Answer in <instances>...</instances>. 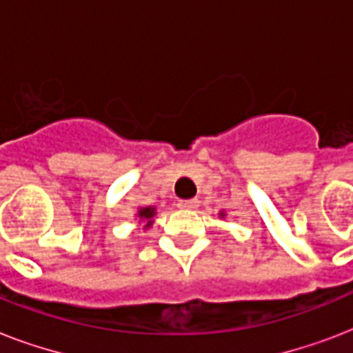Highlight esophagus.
I'll list each match as a JSON object with an SVG mask.
<instances>
[{
	"label": "esophagus",
	"instance_id": "1",
	"mask_svg": "<svg viewBox=\"0 0 353 353\" xmlns=\"http://www.w3.org/2000/svg\"><path fill=\"white\" fill-rule=\"evenodd\" d=\"M198 205H199L198 199H181V201H177V207H179V209H185V210L196 209Z\"/></svg>",
	"mask_w": 353,
	"mask_h": 353
}]
</instances>
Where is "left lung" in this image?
I'll return each mask as SVG.
<instances>
[{
	"label": "left lung",
	"instance_id": "1",
	"mask_svg": "<svg viewBox=\"0 0 353 353\" xmlns=\"http://www.w3.org/2000/svg\"><path fill=\"white\" fill-rule=\"evenodd\" d=\"M221 216H225V214H223V212H221Z\"/></svg>",
	"mask_w": 353,
	"mask_h": 353
}]
</instances>
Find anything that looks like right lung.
Instances as JSON below:
<instances>
[{"label":"right lung","instance_id":"right-lung-1","mask_svg":"<svg viewBox=\"0 0 353 353\" xmlns=\"http://www.w3.org/2000/svg\"><path fill=\"white\" fill-rule=\"evenodd\" d=\"M154 216H155L154 207H143V209H139V212H137L139 220L146 221V225L144 227L152 225V218H154Z\"/></svg>","mask_w":353,"mask_h":353}]
</instances>
